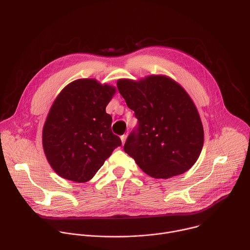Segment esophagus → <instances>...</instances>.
<instances>
[{"mask_svg": "<svg viewBox=\"0 0 250 250\" xmlns=\"http://www.w3.org/2000/svg\"><path fill=\"white\" fill-rule=\"evenodd\" d=\"M121 139H122V144L125 145V140H126V135H125V134H123V135L121 136Z\"/></svg>", "mask_w": 250, "mask_h": 250, "instance_id": "esophagus-1", "label": "esophagus"}]
</instances>
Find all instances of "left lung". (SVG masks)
I'll use <instances>...</instances> for the list:
<instances>
[{
  "instance_id": "8db88e82",
  "label": "left lung",
  "mask_w": 250,
  "mask_h": 250,
  "mask_svg": "<svg viewBox=\"0 0 250 250\" xmlns=\"http://www.w3.org/2000/svg\"><path fill=\"white\" fill-rule=\"evenodd\" d=\"M118 90L137 119L124 149L151 177L189 170L204 145V129L186 91L172 79L153 75L139 82L122 79Z\"/></svg>"
}]
</instances>
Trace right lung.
<instances>
[{
    "label": "right lung",
    "instance_id": "1",
    "mask_svg": "<svg viewBox=\"0 0 250 250\" xmlns=\"http://www.w3.org/2000/svg\"><path fill=\"white\" fill-rule=\"evenodd\" d=\"M116 89L94 79L67 85L53 103L42 131V145L53 170L67 180L84 183L122 146L105 113Z\"/></svg>",
    "mask_w": 250,
    "mask_h": 250
}]
</instances>
